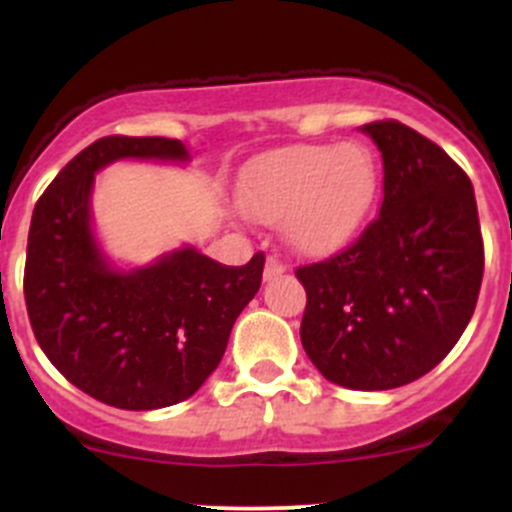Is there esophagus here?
<instances>
[{"mask_svg": "<svg viewBox=\"0 0 512 512\" xmlns=\"http://www.w3.org/2000/svg\"><path fill=\"white\" fill-rule=\"evenodd\" d=\"M285 270H287L285 262H282L277 255H270L265 262V280H275V277H280Z\"/></svg>", "mask_w": 512, "mask_h": 512, "instance_id": "esophagus-1", "label": "esophagus"}]
</instances>
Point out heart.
Returning a JSON list of instances; mask_svg holds the SVG:
<instances>
[{
	"instance_id": "1",
	"label": "heart",
	"mask_w": 512,
	"mask_h": 512,
	"mask_svg": "<svg viewBox=\"0 0 512 512\" xmlns=\"http://www.w3.org/2000/svg\"><path fill=\"white\" fill-rule=\"evenodd\" d=\"M379 195V165L361 143L289 146L247 165L237 200L260 223L282 220L292 250L324 257L359 237Z\"/></svg>"
}]
</instances>
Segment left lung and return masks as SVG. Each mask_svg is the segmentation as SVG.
Returning a JSON list of instances; mask_svg holds the SVG:
<instances>
[{"label": "left lung", "mask_w": 512, "mask_h": 512, "mask_svg": "<svg viewBox=\"0 0 512 512\" xmlns=\"http://www.w3.org/2000/svg\"><path fill=\"white\" fill-rule=\"evenodd\" d=\"M384 160L379 218L337 255L297 267L302 347L324 379L359 391L411 384L456 347L483 282V235L466 170L394 121L361 126Z\"/></svg>", "instance_id": "8db88e82"}]
</instances>
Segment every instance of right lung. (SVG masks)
Listing matches in <instances>:
<instances>
[{"instance_id":"obj_1","label":"right lung","mask_w":512,"mask_h":512,"mask_svg":"<svg viewBox=\"0 0 512 512\" xmlns=\"http://www.w3.org/2000/svg\"><path fill=\"white\" fill-rule=\"evenodd\" d=\"M118 158L185 160L175 138L106 136L71 158L32 215L24 299L51 364L108 406L151 411L185 401L223 359L257 294L265 255L227 267L193 247L133 272L108 267L91 235L94 173Z\"/></svg>"}]
</instances>
